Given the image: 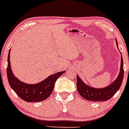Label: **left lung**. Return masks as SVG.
I'll return each instance as SVG.
<instances>
[{"instance_id": "obj_1", "label": "left lung", "mask_w": 129, "mask_h": 129, "mask_svg": "<svg viewBox=\"0 0 129 129\" xmlns=\"http://www.w3.org/2000/svg\"><path fill=\"white\" fill-rule=\"evenodd\" d=\"M118 46V43H117ZM123 61L121 58L120 71L118 77L113 83L107 87L103 88H95L88 86L77 76V90L82 98L92 101H103L110 100L119 89L123 79Z\"/></svg>"}]
</instances>
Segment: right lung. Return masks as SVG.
<instances>
[{
	"label": "right lung",
	"mask_w": 129,
	"mask_h": 129,
	"mask_svg": "<svg viewBox=\"0 0 129 129\" xmlns=\"http://www.w3.org/2000/svg\"><path fill=\"white\" fill-rule=\"evenodd\" d=\"M10 50L7 67V76L9 84L18 96L26 102H39L48 98L52 94L57 79L65 72L64 71L56 73L37 84H27L20 81L13 75L10 66Z\"/></svg>",
	"instance_id": "obj_1"
}]
</instances>
